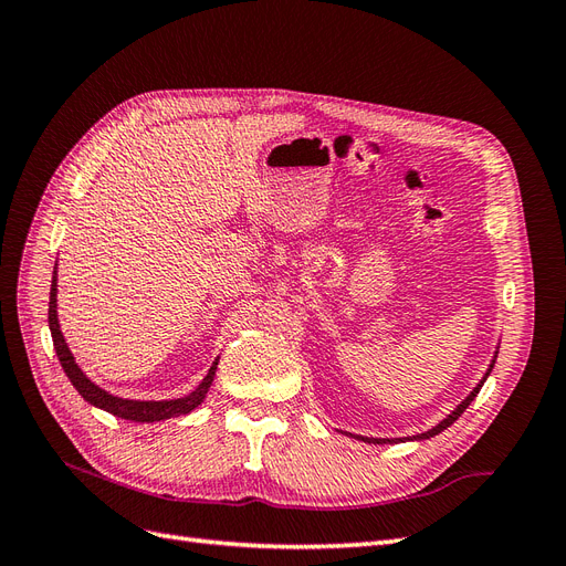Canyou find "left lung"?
Wrapping results in <instances>:
<instances>
[{"label":"left lung","mask_w":566,"mask_h":566,"mask_svg":"<svg viewBox=\"0 0 566 566\" xmlns=\"http://www.w3.org/2000/svg\"><path fill=\"white\" fill-rule=\"evenodd\" d=\"M495 356H499V349H495V354H493V358H491V366H489V370L484 373V378L482 380H479V385L468 394V397L465 399H462L453 410H451V413L447 416V418H443L439 424H434L432 427V430H427V432H422V434H416V437H406V439H373V437H361V434H352V432H345L347 437H352V439H358V441H366V443H391V441H422V439H430V437H437V434H441L443 430H447V427H451L462 413H465V408L474 401V397H476V394H479V389H482V385L486 382V378H489V375H491V370H493V364H495Z\"/></svg>","instance_id":"left-lung-1"}]
</instances>
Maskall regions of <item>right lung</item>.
<instances>
[{
  "label": "right lung",
  "instance_id": "right-lung-1",
  "mask_svg": "<svg viewBox=\"0 0 566 566\" xmlns=\"http://www.w3.org/2000/svg\"><path fill=\"white\" fill-rule=\"evenodd\" d=\"M56 271H54V279H51V293H49V331H51V339H54V349L59 354V361L67 375V380L73 382V387L80 391V397L106 410V413H113L117 418H125L132 422H158V420H167V418H179L191 413L196 406L202 403L205 394H208L212 380H214V373H217V364H219V356L214 358V364L210 366L208 375H205L202 382L191 391L186 394L181 399H165V401H139V399H123V397H115V394L101 389L96 382H92L87 375L82 373V368L75 364V356L71 354L65 345V337L61 333V325H59V314H56V293H59V285H56Z\"/></svg>",
  "mask_w": 566,
  "mask_h": 566
}]
</instances>
